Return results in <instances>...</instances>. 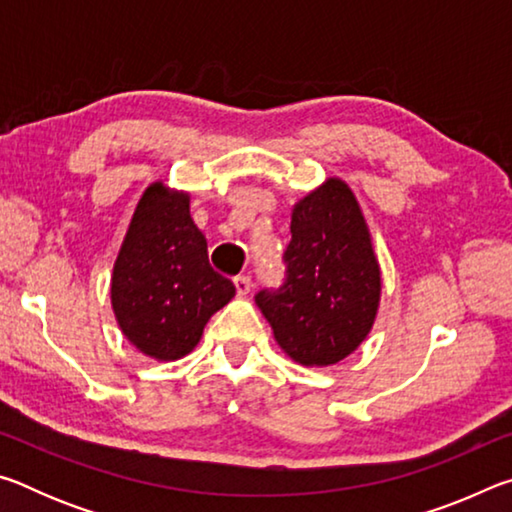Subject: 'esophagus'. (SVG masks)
Listing matches in <instances>:
<instances>
[{"label":"esophagus","mask_w":512,"mask_h":512,"mask_svg":"<svg viewBox=\"0 0 512 512\" xmlns=\"http://www.w3.org/2000/svg\"><path fill=\"white\" fill-rule=\"evenodd\" d=\"M253 287V282H250L248 275H239L235 277V289H237V296H246V293Z\"/></svg>","instance_id":"1"}]
</instances>
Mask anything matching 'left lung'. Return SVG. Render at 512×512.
Wrapping results in <instances>:
<instances>
[{
  "mask_svg": "<svg viewBox=\"0 0 512 512\" xmlns=\"http://www.w3.org/2000/svg\"><path fill=\"white\" fill-rule=\"evenodd\" d=\"M284 262L287 282L259 291L257 307L287 357L334 366L366 341L381 296L368 223L345 180L327 178L293 205Z\"/></svg>",
  "mask_w": 512,
  "mask_h": 512,
  "instance_id": "obj_1",
  "label": "left lung"
}]
</instances>
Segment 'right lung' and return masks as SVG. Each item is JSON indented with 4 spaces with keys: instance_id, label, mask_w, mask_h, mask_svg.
<instances>
[{
    "instance_id": "1",
    "label": "right lung",
    "mask_w": 512,
    "mask_h": 512,
    "mask_svg": "<svg viewBox=\"0 0 512 512\" xmlns=\"http://www.w3.org/2000/svg\"><path fill=\"white\" fill-rule=\"evenodd\" d=\"M235 284L210 266L189 194L151 183L137 203L112 266L110 302L121 334L155 361L192 352Z\"/></svg>"
}]
</instances>
